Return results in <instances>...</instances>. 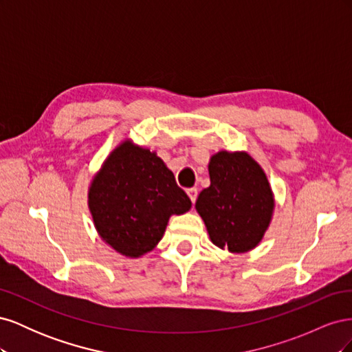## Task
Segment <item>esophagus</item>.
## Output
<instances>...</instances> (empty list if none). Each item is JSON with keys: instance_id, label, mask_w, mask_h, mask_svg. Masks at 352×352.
<instances>
[{"instance_id": "1", "label": "esophagus", "mask_w": 352, "mask_h": 352, "mask_svg": "<svg viewBox=\"0 0 352 352\" xmlns=\"http://www.w3.org/2000/svg\"><path fill=\"white\" fill-rule=\"evenodd\" d=\"M186 194H188L189 199L192 201V204H195L197 197H198V189H197V188H189V189L186 190Z\"/></svg>"}]
</instances>
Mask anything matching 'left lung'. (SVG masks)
I'll list each match as a JSON object with an SVG mask.
<instances>
[{
    "mask_svg": "<svg viewBox=\"0 0 352 352\" xmlns=\"http://www.w3.org/2000/svg\"><path fill=\"white\" fill-rule=\"evenodd\" d=\"M210 186L195 208L211 242L220 250L242 254L254 250L269 229L274 195L261 166L245 151H219L208 163Z\"/></svg>",
    "mask_w": 352,
    "mask_h": 352,
    "instance_id": "obj_1",
    "label": "left lung"
}]
</instances>
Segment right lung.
Listing matches in <instances>:
<instances>
[{
    "mask_svg": "<svg viewBox=\"0 0 352 352\" xmlns=\"http://www.w3.org/2000/svg\"><path fill=\"white\" fill-rule=\"evenodd\" d=\"M88 206L100 238L140 258L162 241L170 216L185 214L192 202L155 151L124 140L94 176Z\"/></svg>",
    "mask_w": 352,
    "mask_h": 352,
    "instance_id": "right-lung-1",
    "label": "right lung"
}]
</instances>
